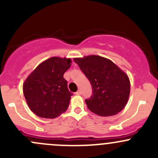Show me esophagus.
I'll list each match as a JSON object with an SVG mask.
<instances>
[{
	"label": "esophagus",
	"mask_w": 158,
	"mask_h": 158,
	"mask_svg": "<svg viewBox=\"0 0 158 158\" xmlns=\"http://www.w3.org/2000/svg\"><path fill=\"white\" fill-rule=\"evenodd\" d=\"M76 95H81V91H80V90H78L77 92H76Z\"/></svg>",
	"instance_id": "esophagus-1"
}]
</instances>
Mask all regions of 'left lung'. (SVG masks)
I'll return each mask as SVG.
<instances>
[{
	"mask_svg": "<svg viewBox=\"0 0 158 158\" xmlns=\"http://www.w3.org/2000/svg\"><path fill=\"white\" fill-rule=\"evenodd\" d=\"M92 87V95L85 99L91 111L100 116H111L126 106L130 81L125 73L109 59L92 55L75 58Z\"/></svg>",
	"mask_w": 158,
	"mask_h": 158,
	"instance_id": "8db88e82",
	"label": "left lung"
}]
</instances>
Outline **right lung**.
<instances>
[{
	"label": "right lung",
	"mask_w": 158,
	"mask_h": 158,
	"mask_svg": "<svg viewBox=\"0 0 158 158\" xmlns=\"http://www.w3.org/2000/svg\"><path fill=\"white\" fill-rule=\"evenodd\" d=\"M71 60L51 57L39 65L25 80L23 91L28 106L41 118H54L65 112L73 93L63 75Z\"/></svg>",
	"instance_id": "1"
}]
</instances>
